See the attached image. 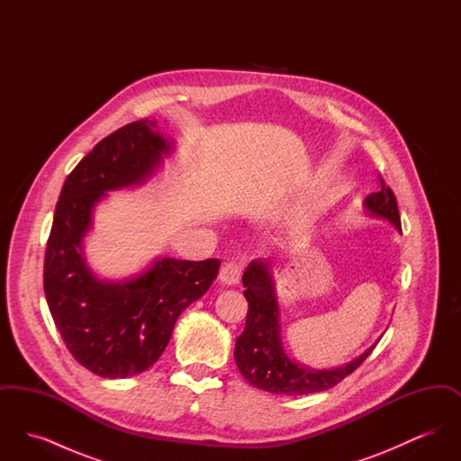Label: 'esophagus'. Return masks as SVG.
<instances>
[{
    "label": "esophagus",
    "mask_w": 461,
    "mask_h": 461,
    "mask_svg": "<svg viewBox=\"0 0 461 461\" xmlns=\"http://www.w3.org/2000/svg\"><path fill=\"white\" fill-rule=\"evenodd\" d=\"M220 278L226 285H237L241 278V266L239 263L222 264L220 271Z\"/></svg>",
    "instance_id": "esophagus-1"
}]
</instances>
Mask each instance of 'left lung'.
Instances as JSON below:
<instances>
[{"label": "left lung", "instance_id": "8db88e82", "mask_svg": "<svg viewBox=\"0 0 461 461\" xmlns=\"http://www.w3.org/2000/svg\"><path fill=\"white\" fill-rule=\"evenodd\" d=\"M380 179V192L365 198V207L373 216L391 221L401 231V216L391 186ZM243 295L249 303L245 329L235 344V361L243 378L271 394L304 395L329 391L346 376L357 370L372 354L375 346L335 370H309L292 361L280 342L278 304L275 299L273 280L266 261H252L245 269Z\"/></svg>", "mask_w": 461, "mask_h": 461}]
</instances>
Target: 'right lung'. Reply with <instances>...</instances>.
I'll return each instance as SVG.
<instances>
[{
    "mask_svg": "<svg viewBox=\"0 0 461 461\" xmlns=\"http://www.w3.org/2000/svg\"><path fill=\"white\" fill-rule=\"evenodd\" d=\"M141 119L104 138L67 176L46 243V303L74 359L98 376L126 378L150 368L177 316L200 299L220 259L164 258L130 282H102L86 266L81 240L95 203L110 190L145 181L171 145Z\"/></svg>",
    "mask_w": 461,
    "mask_h": 461,
    "instance_id": "obj_1",
    "label": "right lung"
}]
</instances>
